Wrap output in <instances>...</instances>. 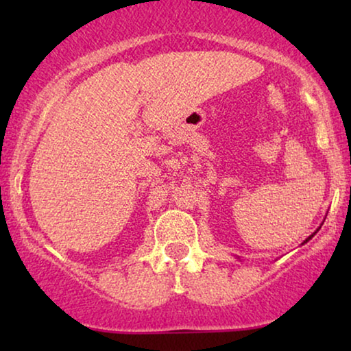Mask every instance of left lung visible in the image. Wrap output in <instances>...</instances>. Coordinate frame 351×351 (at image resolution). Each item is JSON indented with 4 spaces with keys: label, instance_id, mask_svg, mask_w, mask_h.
Returning a JSON list of instances; mask_svg holds the SVG:
<instances>
[{
    "label": "left lung",
    "instance_id": "8db88e82",
    "mask_svg": "<svg viewBox=\"0 0 351 351\" xmlns=\"http://www.w3.org/2000/svg\"><path fill=\"white\" fill-rule=\"evenodd\" d=\"M319 228H321V227H319ZM319 228H318V230H319ZM318 230H316V232H318ZM316 232H315L313 234H310V237H308V238H306V239H305V241H304V243H302V244H305L306 241H310V239H311V238H313V237H315V234H316Z\"/></svg>",
    "mask_w": 351,
    "mask_h": 351
}]
</instances>
